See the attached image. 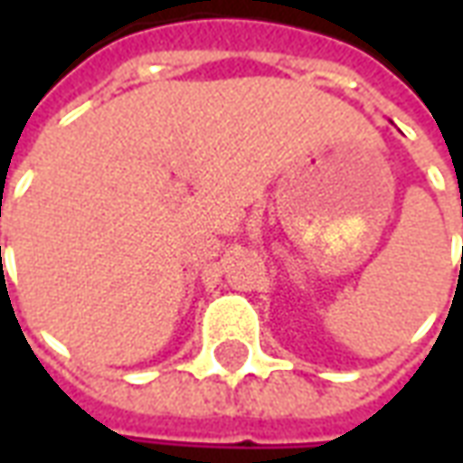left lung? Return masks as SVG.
I'll return each instance as SVG.
<instances>
[{
    "instance_id": "1",
    "label": "left lung",
    "mask_w": 463,
    "mask_h": 463,
    "mask_svg": "<svg viewBox=\"0 0 463 463\" xmlns=\"http://www.w3.org/2000/svg\"><path fill=\"white\" fill-rule=\"evenodd\" d=\"M461 265H463V262H461Z\"/></svg>"
}]
</instances>
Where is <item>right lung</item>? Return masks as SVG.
I'll return each mask as SVG.
<instances>
[{
    "label": "right lung",
    "mask_w": 463,
    "mask_h": 463,
    "mask_svg": "<svg viewBox=\"0 0 463 463\" xmlns=\"http://www.w3.org/2000/svg\"><path fill=\"white\" fill-rule=\"evenodd\" d=\"M0 250H2V248H0Z\"/></svg>",
    "instance_id": "1"
}]
</instances>
